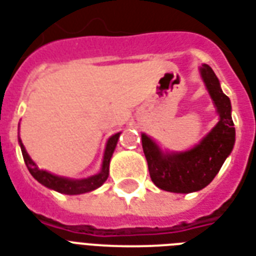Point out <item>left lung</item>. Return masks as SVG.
<instances>
[{
	"label": "left lung",
	"mask_w": 256,
	"mask_h": 256,
	"mask_svg": "<svg viewBox=\"0 0 256 256\" xmlns=\"http://www.w3.org/2000/svg\"><path fill=\"white\" fill-rule=\"evenodd\" d=\"M200 72L220 115L218 123L212 132L192 149L179 153H164L152 138L146 134L141 136L150 179L162 190L182 194L202 190L214 179L234 149L230 100L221 90L218 78L209 65L204 64Z\"/></svg>",
	"instance_id": "obj_1"
}]
</instances>
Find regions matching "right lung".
<instances>
[{"instance_id":"obj_1","label":"right lung","mask_w":256,"mask_h":256,"mask_svg":"<svg viewBox=\"0 0 256 256\" xmlns=\"http://www.w3.org/2000/svg\"><path fill=\"white\" fill-rule=\"evenodd\" d=\"M120 133L114 134L112 137H110L106 145V150H104L103 164H102V170L98 175L90 176L86 179H80V180H73V179H68V178H62V176L52 175L50 172L43 171L39 166L32 162V158L28 156L26 148L22 145V140L18 138L20 148H22V157H24V162L27 166L28 171L35 179H36L40 184L48 187L51 190H56L60 194H68V196H77V194H84V192H90V191L96 190L98 187L103 184L104 182L107 180L110 172V160L112 157V153L115 150L116 142Z\"/></svg>"}]
</instances>
